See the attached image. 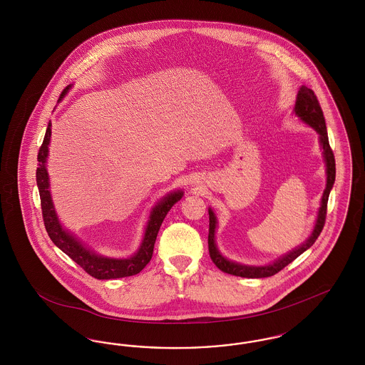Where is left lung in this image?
<instances>
[{"mask_svg": "<svg viewBox=\"0 0 365 365\" xmlns=\"http://www.w3.org/2000/svg\"><path fill=\"white\" fill-rule=\"evenodd\" d=\"M294 112L297 116H299L304 122L308 123L309 125H312L313 128L317 131L319 138H320V145L323 148L326 165H327V185H326V190L323 192L322 207L319 209V215H317V220H316V226L313 230L312 235L308 238L307 242L302 243L293 252H290L289 255H284L283 257H280L269 265H265V267L241 265V264L227 260L216 249V243H215L216 217H215L212 209H209V256H210L212 261L215 262V265L226 274L235 275V277H242V278H268V277H272V275L278 274L279 271H282L286 265H289L292 261H294L307 249H309L313 243L316 242L317 237L320 235V232L324 227L326 216H327L329 195H330L332 185L335 182V158H334V153H332L330 142H329L327 127H326V120H324V116H323V110H322V106L319 104V100H317L316 94L313 93V90L305 86L299 88L298 96H297V101H295Z\"/></svg>", "mask_w": 365, "mask_h": 365, "instance_id": "left-lung-1", "label": "left lung"}]
</instances>
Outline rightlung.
Here are the masks:
<instances>
[{
    "label": "right lung",
    "instance_id": "obj_1",
    "mask_svg": "<svg viewBox=\"0 0 365 365\" xmlns=\"http://www.w3.org/2000/svg\"><path fill=\"white\" fill-rule=\"evenodd\" d=\"M70 87H66L60 96V98L68 91ZM51 123L48 124L45 138L38 152V168H36V185L41 197V208H42V217L43 225L51 237L53 243L61 249L67 256H70L83 271H86L90 277L96 279H118L133 277L139 274L148 262L152 260L153 249L156 242L157 234L160 226L167 216L168 210L174 207L175 204L182 198V191H175L163 198V201L153 209L150 215V220L148 223V228L145 232V238L139 247L138 253L130 259H109L101 257L90 252L83 245L78 242L67 231H64L58 219L56 216V212L53 208L51 191H49V178L48 171L45 168L46 156H48V145L51 142L52 128Z\"/></svg>",
    "mask_w": 365,
    "mask_h": 365
}]
</instances>
